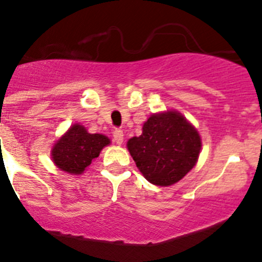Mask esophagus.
<instances>
[{
    "mask_svg": "<svg viewBox=\"0 0 262 262\" xmlns=\"http://www.w3.org/2000/svg\"><path fill=\"white\" fill-rule=\"evenodd\" d=\"M113 138H114V142L117 143L118 145H122L124 140L123 130H120V129H115V130L113 132Z\"/></svg>",
    "mask_w": 262,
    "mask_h": 262,
    "instance_id": "obj_1",
    "label": "esophagus"
}]
</instances>
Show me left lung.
Wrapping results in <instances>:
<instances>
[{
    "label": "left lung",
    "instance_id": "obj_1",
    "mask_svg": "<svg viewBox=\"0 0 262 262\" xmlns=\"http://www.w3.org/2000/svg\"><path fill=\"white\" fill-rule=\"evenodd\" d=\"M201 145L197 129L176 110L150 115L142 136L126 143L145 180L162 187L177 183L196 166Z\"/></svg>",
    "mask_w": 262,
    "mask_h": 262
}]
</instances>
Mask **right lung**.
Instances as JSON below:
<instances>
[{
  "label": "right lung",
  "mask_w": 262,
  "mask_h": 262,
  "mask_svg": "<svg viewBox=\"0 0 262 262\" xmlns=\"http://www.w3.org/2000/svg\"><path fill=\"white\" fill-rule=\"evenodd\" d=\"M110 144L103 134L88 133L85 126L74 124L54 144L51 158L57 168L70 174H81L93 159L99 157L101 149Z\"/></svg>",
  "instance_id": "add662e5"
}]
</instances>
